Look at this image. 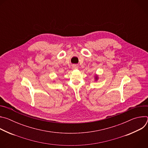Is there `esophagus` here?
Here are the masks:
<instances>
[{
    "label": "esophagus",
    "instance_id": "1",
    "mask_svg": "<svg viewBox=\"0 0 148 148\" xmlns=\"http://www.w3.org/2000/svg\"><path fill=\"white\" fill-rule=\"evenodd\" d=\"M78 66L77 65H73V67H72V68H73V69H74V70H75V69H78Z\"/></svg>",
    "mask_w": 148,
    "mask_h": 148
}]
</instances>
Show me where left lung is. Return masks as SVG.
<instances>
[{
	"mask_svg": "<svg viewBox=\"0 0 148 148\" xmlns=\"http://www.w3.org/2000/svg\"><path fill=\"white\" fill-rule=\"evenodd\" d=\"M98 75H95V80H97L98 79Z\"/></svg>",
	"mask_w": 148,
	"mask_h": 148,
	"instance_id": "left-lung-1",
	"label": "left lung"
}]
</instances>
